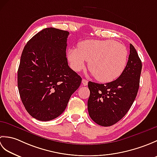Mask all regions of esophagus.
<instances>
[{"mask_svg":"<svg viewBox=\"0 0 157 157\" xmlns=\"http://www.w3.org/2000/svg\"><path fill=\"white\" fill-rule=\"evenodd\" d=\"M82 84H83V85H84V86H86L88 85V82L86 80V79H82Z\"/></svg>","mask_w":157,"mask_h":157,"instance_id":"1","label":"esophagus"}]
</instances>
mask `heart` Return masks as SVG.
Returning <instances> with one entry per match:
<instances>
[{
    "label": "heart",
    "mask_w": 157,
    "mask_h": 157,
    "mask_svg": "<svg viewBox=\"0 0 157 157\" xmlns=\"http://www.w3.org/2000/svg\"><path fill=\"white\" fill-rule=\"evenodd\" d=\"M67 58L72 69L80 71L89 61L88 67L101 82H111L118 78L128 64V51L121 43L112 40H89L82 42L78 48L69 49Z\"/></svg>",
    "instance_id": "b5f03b06"
}]
</instances>
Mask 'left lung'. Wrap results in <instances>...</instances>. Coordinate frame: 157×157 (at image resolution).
I'll return each instance as SVG.
<instances>
[{"mask_svg": "<svg viewBox=\"0 0 157 157\" xmlns=\"http://www.w3.org/2000/svg\"><path fill=\"white\" fill-rule=\"evenodd\" d=\"M126 68L115 80L106 84L89 82V115L99 125H114L124 117L137 96L142 61L132 44Z\"/></svg>", "mask_w": 157, "mask_h": 157, "instance_id": "obj_1", "label": "left lung"}]
</instances>
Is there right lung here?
I'll return each mask as SVG.
<instances>
[{
	"mask_svg": "<svg viewBox=\"0 0 157 157\" xmlns=\"http://www.w3.org/2000/svg\"><path fill=\"white\" fill-rule=\"evenodd\" d=\"M69 33L54 28L39 32L23 50L17 72L20 97L26 111L42 121L61 115L82 78L66 57Z\"/></svg>",
	"mask_w": 157,
	"mask_h": 157,
	"instance_id": "right-lung-1",
	"label": "right lung"
}]
</instances>
